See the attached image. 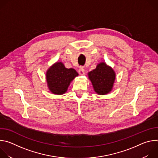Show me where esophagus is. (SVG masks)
Here are the masks:
<instances>
[{"label": "esophagus", "instance_id": "esophagus-1", "mask_svg": "<svg viewBox=\"0 0 158 158\" xmlns=\"http://www.w3.org/2000/svg\"><path fill=\"white\" fill-rule=\"evenodd\" d=\"M78 73H79V74L80 75H81V76L84 75V74H85V71H84V69L83 68V67H80L79 71H78Z\"/></svg>", "mask_w": 158, "mask_h": 158}]
</instances>
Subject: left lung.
<instances>
[{"mask_svg": "<svg viewBox=\"0 0 158 158\" xmlns=\"http://www.w3.org/2000/svg\"><path fill=\"white\" fill-rule=\"evenodd\" d=\"M94 91L99 95H105L110 93L116 80V73L105 62H99L96 69L88 73Z\"/></svg>", "mask_w": 158, "mask_h": 158, "instance_id": "8db88e82", "label": "left lung"}]
</instances>
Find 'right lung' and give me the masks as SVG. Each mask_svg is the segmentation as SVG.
<instances>
[{
	"label": "right lung",
	"mask_w": 158,
	"mask_h": 158,
	"mask_svg": "<svg viewBox=\"0 0 158 158\" xmlns=\"http://www.w3.org/2000/svg\"><path fill=\"white\" fill-rule=\"evenodd\" d=\"M78 76L75 69H67L62 62H56L46 71L48 87L54 94H64L67 92L71 82Z\"/></svg>",
	"instance_id": "1"
}]
</instances>
